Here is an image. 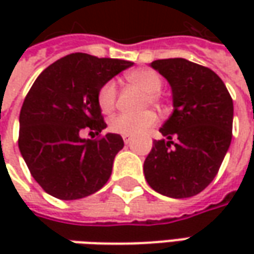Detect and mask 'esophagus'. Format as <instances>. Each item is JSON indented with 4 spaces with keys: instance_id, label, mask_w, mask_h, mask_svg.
Here are the masks:
<instances>
[{
    "instance_id": "obj_1",
    "label": "esophagus",
    "mask_w": 254,
    "mask_h": 254,
    "mask_svg": "<svg viewBox=\"0 0 254 254\" xmlns=\"http://www.w3.org/2000/svg\"><path fill=\"white\" fill-rule=\"evenodd\" d=\"M123 140H124V142H126V144H128V142L132 140V137L131 135H123Z\"/></svg>"
}]
</instances>
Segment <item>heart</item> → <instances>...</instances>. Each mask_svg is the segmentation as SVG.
Masks as SVG:
<instances>
[{
    "instance_id": "b5f03b06",
    "label": "heart",
    "mask_w": 254,
    "mask_h": 254,
    "mask_svg": "<svg viewBox=\"0 0 254 254\" xmlns=\"http://www.w3.org/2000/svg\"><path fill=\"white\" fill-rule=\"evenodd\" d=\"M127 79L131 83L140 86L145 93H148L150 103L158 102V92L162 89V79L157 72L151 69H135L127 73ZM117 100V86L113 80L103 84L97 93V104L100 110L106 114L112 113ZM157 114L154 112H144L141 114H119L113 117L109 128L116 134L122 135H138L150 130L157 124Z\"/></svg>"
}]
</instances>
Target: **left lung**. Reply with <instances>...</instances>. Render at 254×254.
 <instances>
[{
	"instance_id": "left-lung-1",
	"label": "left lung",
	"mask_w": 254,
	"mask_h": 254,
	"mask_svg": "<svg viewBox=\"0 0 254 254\" xmlns=\"http://www.w3.org/2000/svg\"><path fill=\"white\" fill-rule=\"evenodd\" d=\"M172 90L174 112L144 161L148 185L170 198H190L216 177L232 141L233 100L209 67L182 58L151 64Z\"/></svg>"
}]
</instances>
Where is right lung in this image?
Here are the masks:
<instances>
[{"mask_svg": "<svg viewBox=\"0 0 254 254\" xmlns=\"http://www.w3.org/2000/svg\"><path fill=\"white\" fill-rule=\"evenodd\" d=\"M131 62L72 54L48 66L29 89L19 113L18 145L31 175L58 199L89 196L112 175L122 135L107 127L97 104L103 84ZM83 129L99 135L82 139Z\"/></svg>", "mask_w": 254, "mask_h": 254, "instance_id": "right-lung-1", "label": "right lung"}]
</instances>
